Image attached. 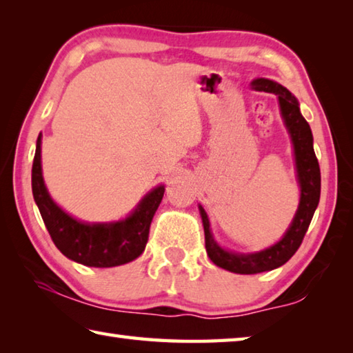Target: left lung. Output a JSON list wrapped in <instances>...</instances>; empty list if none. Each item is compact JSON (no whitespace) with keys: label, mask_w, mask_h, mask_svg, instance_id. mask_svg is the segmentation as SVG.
Here are the masks:
<instances>
[{"label":"left lung","mask_w":353,"mask_h":353,"mask_svg":"<svg viewBox=\"0 0 353 353\" xmlns=\"http://www.w3.org/2000/svg\"><path fill=\"white\" fill-rule=\"evenodd\" d=\"M252 88L259 92L277 94L280 112H282L285 126L288 129L292 146H294L297 181L301 185V201H299L294 219H292L282 240L271 248L254 254H236L219 248V244L213 240L207 213L199 205L208 256L216 266L235 274H259L285 265L302 244L321 196V170L313 149L312 129L299 110L297 99L283 85L271 79H265V77L252 81Z\"/></svg>","instance_id":"obj_1"}]
</instances>
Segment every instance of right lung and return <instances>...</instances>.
I'll list each match as a JSON object with an SVG mask.
<instances>
[{
    "label": "right lung",
    "mask_w": 353,
    "mask_h": 353,
    "mask_svg": "<svg viewBox=\"0 0 353 353\" xmlns=\"http://www.w3.org/2000/svg\"><path fill=\"white\" fill-rule=\"evenodd\" d=\"M41 134L32 163V194L56 248L70 260L93 268H112L135 260L146 248L149 225L165 187L154 188L140 201L126 219L117 223L88 224L70 216L51 199L41 176Z\"/></svg>",
    "instance_id": "obj_1"
}]
</instances>
